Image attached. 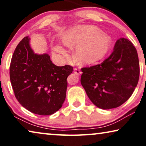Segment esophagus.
I'll use <instances>...</instances> for the list:
<instances>
[{
    "instance_id": "1",
    "label": "esophagus",
    "mask_w": 146,
    "mask_h": 146,
    "mask_svg": "<svg viewBox=\"0 0 146 146\" xmlns=\"http://www.w3.org/2000/svg\"><path fill=\"white\" fill-rule=\"evenodd\" d=\"M74 73L76 74V75H78V76H79V75H80L81 74V71H80V70L79 68H74Z\"/></svg>"
}]
</instances>
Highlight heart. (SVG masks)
Masks as SVG:
<instances>
[{
    "instance_id": "obj_1",
    "label": "heart",
    "mask_w": 146,
    "mask_h": 146,
    "mask_svg": "<svg viewBox=\"0 0 146 146\" xmlns=\"http://www.w3.org/2000/svg\"><path fill=\"white\" fill-rule=\"evenodd\" d=\"M63 42L66 46L76 47L74 57L81 64H90L102 60L110 51L112 40L110 36L102 34L93 25H80L64 35ZM56 53L67 56V51L60 46L53 47Z\"/></svg>"
}]
</instances>
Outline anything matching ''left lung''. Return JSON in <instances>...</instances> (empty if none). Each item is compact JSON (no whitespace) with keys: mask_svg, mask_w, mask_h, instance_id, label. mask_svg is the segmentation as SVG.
<instances>
[{"mask_svg":"<svg viewBox=\"0 0 146 146\" xmlns=\"http://www.w3.org/2000/svg\"><path fill=\"white\" fill-rule=\"evenodd\" d=\"M81 84L91 101L99 108L119 107L137 86L140 64L135 47L121 38L110 57L97 65L82 68Z\"/></svg>","mask_w":146,"mask_h":146,"instance_id":"obj_1","label":"left lung"}]
</instances>
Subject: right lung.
Listing matches in <instances>:
<instances>
[{
    "mask_svg": "<svg viewBox=\"0 0 146 146\" xmlns=\"http://www.w3.org/2000/svg\"><path fill=\"white\" fill-rule=\"evenodd\" d=\"M25 36L17 45L11 60L10 78L15 96L33 113L49 115L62 107L66 98L70 65L57 66L47 53L38 55Z\"/></svg>",
    "mask_w": 146,
    "mask_h": 146,
    "instance_id": "add662e5",
    "label": "right lung"
}]
</instances>
